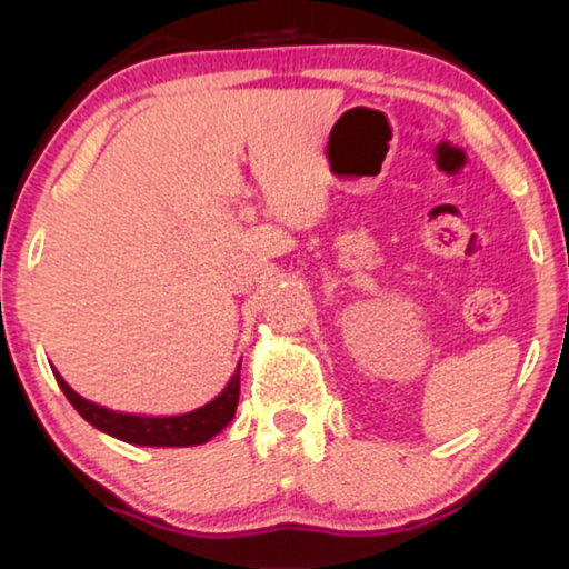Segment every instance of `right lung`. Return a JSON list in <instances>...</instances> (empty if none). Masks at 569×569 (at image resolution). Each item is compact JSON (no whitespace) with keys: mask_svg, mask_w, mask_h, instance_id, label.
I'll use <instances>...</instances> for the list:
<instances>
[{"mask_svg":"<svg viewBox=\"0 0 569 569\" xmlns=\"http://www.w3.org/2000/svg\"><path fill=\"white\" fill-rule=\"evenodd\" d=\"M54 379L64 391L67 401L72 403L77 413L84 421H90L94 429L104 431L128 445L140 447H196L206 445L218 431H223L230 419L236 417L238 397H240V363L233 377L226 383V389L213 401L196 411L178 413V417H146V413H122L104 409L100 403L82 399L60 373L54 371Z\"/></svg>","mask_w":569,"mask_h":569,"instance_id":"add662e5","label":"right lung"}]
</instances>
